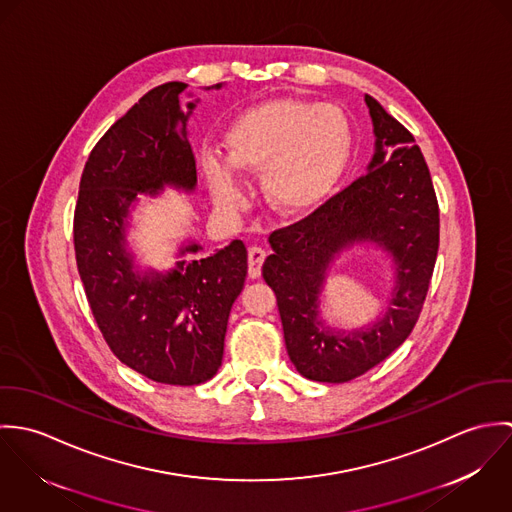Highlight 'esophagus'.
<instances>
[{
  "instance_id": "1",
  "label": "esophagus",
  "mask_w": 512,
  "mask_h": 512,
  "mask_svg": "<svg viewBox=\"0 0 512 512\" xmlns=\"http://www.w3.org/2000/svg\"><path fill=\"white\" fill-rule=\"evenodd\" d=\"M264 258H266V252H264L260 246H252V248L248 250V276H250L252 280L260 276Z\"/></svg>"
}]
</instances>
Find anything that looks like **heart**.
I'll use <instances>...</instances> for the list:
<instances>
[{
	"label": "heart",
	"instance_id": "1",
	"mask_svg": "<svg viewBox=\"0 0 512 512\" xmlns=\"http://www.w3.org/2000/svg\"><path fill=\"white\" fill-rule=\"evenodd\" d=\"M355 144L351 118L341 106L280 98L238 114L224 134L226 157L203 151L201 167L224 209L246 203L240 171L262 169V193L282 215L317 211L343 179Z\"/></svg>",
	"mask_w": 512,
	"mask_h": 512
}]
</instances>
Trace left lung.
Segmentation results:
<instances>
[{
  "instance_id": "left-lung-1",
  "label": "left lung",
  "mask_w": 512,
  "mask_h": 512,
  "mask_svg": "<svg viewBox=\"0 0 512 512\" xmlns=\"http://www.w3.org/2000/svg\"><path fill=\"white\" fill-rule=\"evenodd\" d=\"M374 128L366 175L309 217L270 234L262 266L276 293L286 349L297 372L315 382H349L390 357L412 333L434 274L439 207L414 136L365 94ZM374 241L395 262L393 299L368 328L331 330L318 317V295L334 258Z\"/></svg>"
}]
</instances>
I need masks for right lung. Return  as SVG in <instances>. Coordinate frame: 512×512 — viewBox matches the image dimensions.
Segmentation results:
<instances>
[{
  "instance_id": "right-lung-1",
  "label": "right lung",
  "mask_w": 512,
  "mask_h": 512,
  "mask_svg": "<svg viewBox=\"0 0 512 512\" xmlns=\"http://www.w3.org/2000/svg\"><path fill=\"white\" fill-rule=\"evenodd\" d=\"M185 88V82L155 86L100 138L84 165L74 209L76 266L102 337L124 365L173 386L217 374L230 307L248 270L242 240L201 260H179L165 274L138 270L128 250L126 228L138 193L197 185L187 140L195 102L187 114L181 110ZM199 250L189 242L179 256Z\"/></svg>"
}]
</instances>
